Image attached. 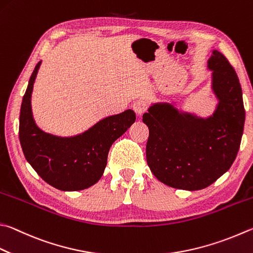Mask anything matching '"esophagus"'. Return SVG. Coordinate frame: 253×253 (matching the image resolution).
<instances>
[{"instance_id":"1","label":"esophagus","mask_w":253,"mask_h":253,"mask_svg":"<svg viewBox=\"0 0 253 253\" xmlns=\"http://www.w3.org/2000/svg\"><path fill=\"white\" fill-rule=\"evenodd\" d=\"M147 107H148V104H147V102L144 99H137L136 102L132 104V109H134V112L137 115H141L142 113H145Z\"/></svg>"}]
</instances>
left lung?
<instances>
[{
	"mask_svg": "<svg viewBox=\"0 0 253 253\" xmlns=\"http://www.w3.org/2000/svg\"><path fill=\"white\" fill-rule=\"evenodd\" d=\"M214 112L201 117L177 103H153L142 122L149 128L147 164L169 187L200 190L229 170L237 157L245 126L242 89L233 67L213 49L208 59Z\"/></svg>",
	"mask_w": 253,
	"mask_h": 253,
	"instance_id": "1",
	"label": "left lung"
}]
</instances>
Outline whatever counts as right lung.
Listing matches in <instances>:
<instances>
[{"label":"right lung","mask_w":253,"mask_h":253,"mask_svg":"<svg viewBox=\"0 0 253 253\" xmlns=\"http://www.w3.org/2000/svg\"><path fill=\"white\" fill-rule=\"evenodd\" d=\"M42 61L32 73L23 96L18 136L23 154L39 176L56 189L77 191L89 188L102 178L108 151L136 121L131 109L105 117L79 135L61 137L36 125L32 113V93Z\"/></svg>","instance_id":"add662e5"}]
</instances>
